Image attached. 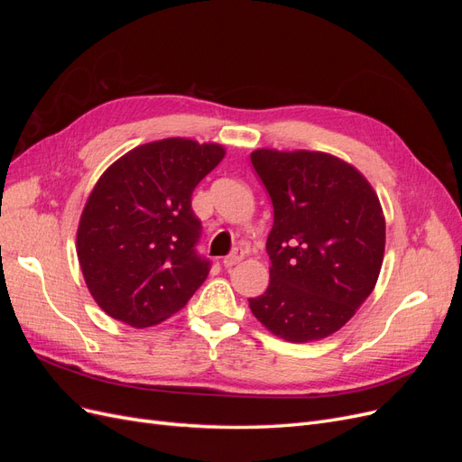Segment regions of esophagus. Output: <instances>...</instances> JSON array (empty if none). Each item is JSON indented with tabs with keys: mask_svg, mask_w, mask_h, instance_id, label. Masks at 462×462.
Instances as JSON below:
<instances>
[{
	"mask_svg": "<svg viewBox=\"0 0 462 462\" xmlns=\"http://www.w3.org/2000/svg\"><path fill=\"white\" fill-rule=\"evenodd\" d=\"M243 258H245V250H235V253H231L229 256L223 258V265H226V268H231V265L239 263Z\"/></svg>",
	"mask_w": 462,
	"mask_h": 462,
	"instance_id": "obj_1",
	"label": "esophagus"
}]
</instances>
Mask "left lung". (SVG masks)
<instances>
[{
  "label": "left lung",
  "instance_id": "1",
  "mask_svg": "<svg viewBox=\"0 0 462 462\" xmlns=\"http://www.w3.org/2000/svg\"><path fill=\"white\" fill-rule=\"evenodd\" d=\"M273 204L270 285L248 299L260 324L291 343L329 337L375 287L385 217L356 167L326 152L250 153Z\"/></svg>",
  "mask_w": 462,
  "mask_h": 462
}]
</instances>
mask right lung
I'll return each instance as SVG.
<instances>
[{"instance_id":"obj_1","label":"right lung","mask_w":462,"mask_h":462,"mask_svg":"<svg viewBox=\"0 0 462 462\" xmlns=\"http://www.w3.org/2000/svg\"><path fill=\"white\" fill-rule=\"evenodd\" d=\"M226 148L190 138L136 146L97 179L80 214L77 256L92 299L133 328L183 309L209 273L197 254L192 190Z\"/></svg>"}]
</instances>
